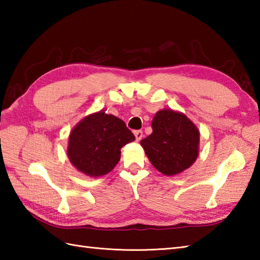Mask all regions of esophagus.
Masks as SVG:
<instances>
[{"label": "esophagus", "mask_w": 260, "mask_h": 260, "mask_svg": "<svg viewBox=\"0 0 260 260\" xmlns=\"http://www.w3.org/2000/svg\"><path fill=\"white\" fill-rule=\"evenodd\" d=\"M134 135L136 137V141H141L143 139V131H141V129L135 131L134 132Z\"/></svg>", "instance_id": "1"}]
</instances>
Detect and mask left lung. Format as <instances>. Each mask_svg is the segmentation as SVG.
I'll list each match as a JSON object with an SVG mask.
<instances>
[{"label": "left lung", "mask_w": 260, "mask_h": 260, "mask_svg": "<svg viewBox=\"0 0 260 260\" xmlns=\"http://www.w3.org/2000/svg\"><path fill=\"white\" fill-rule=\"evenodd\" d=\"M153 133L141 141L146 155L159 172L175 175L189 169L199 154L200 133L184 114L159 110L152 121Z\"/></svg>", "instance_id": "left-lung-1"}]
</instances>
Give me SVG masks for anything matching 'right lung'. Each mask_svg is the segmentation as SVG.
<instances>
[{"mask_svg":"<svg viewBox=\"0 0 260 260\" xmlns=\"http://www.w3.org/2000/svg\"><path fill=\"white\" fill-rule=\"evenodd\" d=\"M135 140L123 120L98 112L87 116L71 131L68 157L74 167L88 176L110 172L120 158V148Z\"/></svg>","mask_w":260,"mask_h":260,"instance_id":"add662e5","label":"right lung"}]
</instances>
